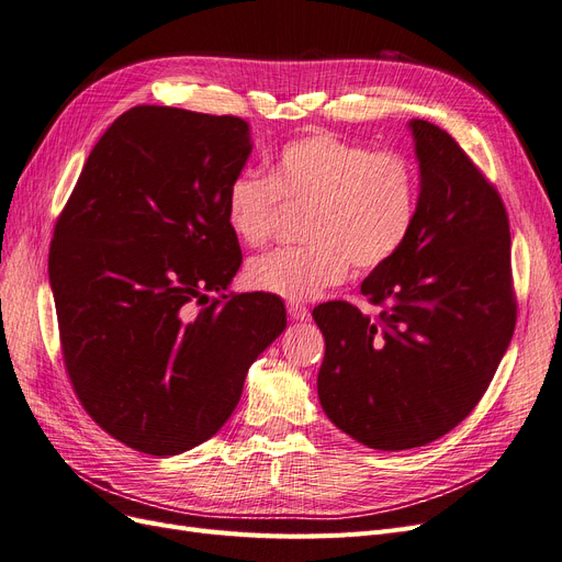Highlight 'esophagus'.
Returning a JSON list of instances; mask_svg holds the SVG:
<instances>
[{
	"mask_svg": "<svg viewBox=\"0 0 562 562\" xmlns=\"http://www.w3.org/2000/svg\"><path fill=\"white\" fill-rule=\"evenodd\" d=\"M288 314H291L293 321H307L310 318V310L300 302H288Z\"/></svg>",
	"mask_w": 562,
	"mask_h": 562,
	"instance_id": "obj_1",
	"label": "esophagus"
}]
</instances>
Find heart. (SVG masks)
<instances>
[{
    "instance_id": "b5f03b06",
    "label": "heart",
    "mask_w": 562,
    "mask_h": 562,
    "mask_svg": "<svg viewBox=\"0 0 562 562\" xmlns=\"http://www.w3.org/2000/svg\"><path fill=\"white\" fill-rule=\"evenodd\" d=\"M281 199L304 213V246H283L252 258L246 281L283 300H310L347 277L349 265L375 269L394 258L417 217L415 166L398 151H372L328 131L285 143L271 176L236 173L223 196L225 223L244 246L269 239Z\"/></svg>"
}]
</instances>
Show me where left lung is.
I'll use <instances>...</instances> for the list:
<instances>
[{"instance_id": "1", "label": "left lung", "mask_w": 562, "mask_h": 562, "mask_svg": "<svg viewBox=\"0 0 562 562\" xmlns=\"http://www.w3.org/2000/svg\"><path fill=\"white\" fill-rule=\"evenodd\" d=\"M419 164L415 227L349 302L318 304L326 339L323 413L372 450H411L446 436L495 378L516 328L512 234L497 194L452 135L407 124Z\"/></svg>"}]
</instances>
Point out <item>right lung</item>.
<instances>
[{"instance_id":"add662e5","label":"right lung","mask_w":562,"mask_h":562,"mask_svg":"<svg viewBox=\"0 0 562 562\" xmlns=\"http://www.w3.org/2000/svg\"><path fill=\"white\" fill-rule=\"evenodd\" d=\"M250 151L239 116L131 108L56 223L48 281L67 375L98 427L138 452L215 436L285 328L277 295H227L241 248L223 196Z\"/></svg>"}]
</instances>
